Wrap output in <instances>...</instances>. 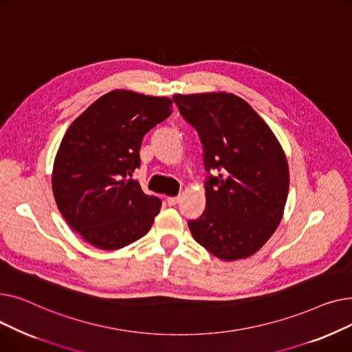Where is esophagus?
<instances>
[{
  "instance_id": "1",
  "label": "esophagus",
  "mask_w": 352,
  "mask_h": 352,
  "mask_svg": "<svg viewBox=\"0 0 352 352\" xmlns=\"http://www.w3.org/2000/svg\"><path fill=\"white\" fill-rule=\"evenodd\" d=\"M179 199H181V197L178 195V197H168V198H166V202H168V206H177L178 204V202H179Z\"/></svg>"
}]
</instances>
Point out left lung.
I'll use <instances>...</instances> for the list:
<instances>
[{
    "label": "left lung",
    "mask_w": 352,
    "mask_h": 352,
    "mask_svg": "<svg viewBox=\"0 0 352 352\" xmlns=\"http://www.w3.org/2000/svg\"><path fill=\"white\" fill-rule=\"evenodd\" d=\"M181 116L204 146L207 207L188 227L195 241L224 261L251 256L281 223L288 162L280 141L252 107L230 92L175 94Z\"/></svg>",
    "instance_id": "left-lung-1"
}]
</instances>
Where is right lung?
I'll list each match as a JSON object with an SVG mask.
<instances>
[{
    "label": "right lung",
    "mask_w": 352,
    "mask_h": 352,
    "mask_svg": "<svg viewBox=\"0 0 352 352\" xmlns=\"http://www.w3.org/2000/svg\"><path fill=\"white\" fill-rule=\"evenodd\" d=\"M173 113V100L116 89L74 120L52 168V192L68 226L100 250H120L150 231L161 199L131 177L144 135Z\"/></svg>",
    "instance_id": "1"
}]
</instances>
